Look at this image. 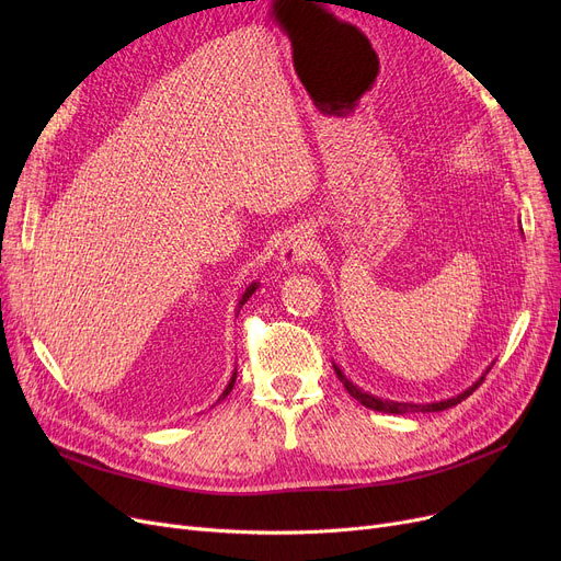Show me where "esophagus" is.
Wrapping results in <instances>:
<instances>
[{
  "label": "esophagus",
  "instance_id": "34e87169",
  "mask_svg": "<svg viewBox=\"0 0 561 561\" xmlns=\"http://www.w3.org/2000/svg\"><path fill=\"white\" fill-rule=\"evenodd\" d=\"M318 254H320V245L313 239V233L298 231V233H293L290 239L282 245L279 265L284 271H290V268H296V265H302V263L316 259Z\"/></svg>",
  "mask_w": 561,
  "mask_h": 561
}]
</instances>
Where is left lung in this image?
Instances as JSON below:
<instances>
[{"instance_id":"left-lung-1","label":"left lung","mask_w":561,"mask_h":561,"mask_svg":"<svg viewBox=\"0 0 561 561\" xmlns=\"http://www.w3.org/2000/svg\"><path fill=\"white\" fill-rule=\"evenodd\" d=\"M523 231V229H520ZM493 366V364H491ZM491 366L482 373V377L476 381L473 387H468L466 391H461V393H457V396H453V398H446V400H438V402H421V404H416V402H398V400H389V398H379V396H373V393H368V391H364V389H359L357 385H352V381L345 377V373L334 364V373H336V377L343 381V387L347 389V393L355 398L357 402H362L364 407H368V409H373V411H381V414H414V411H444V409H450V407H455V404H459L461 400H466L470 393H473L482 381H484V377H486V373L491 370Z\"/></svg>"}]
</instances>
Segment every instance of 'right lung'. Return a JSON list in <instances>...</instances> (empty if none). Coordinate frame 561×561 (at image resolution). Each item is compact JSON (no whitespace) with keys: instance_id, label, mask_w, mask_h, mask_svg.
Listing matches in <instances>:
<instances>
[{"instance_id":"right-lung-1","label":"right lung","mask_w":561,"mask_h":561,"mask_svg":"<svg viewBox=\"0 0 561 561\" xmlns=\"http://www.w3.org/2000/svg\"><path fill=\"white\" fill-rule=\"evenodd\" d=\"M256 288H259V284H256V282H254V284H250V286H248V288H245V293H243V296H241V300H239V309H236V313H239V311H241V307H243V305H245V302H248V300H250V298H252V293H254V290H256ZM233 385H236V370H233V375H231V379H229V385H227V387H225V391H222V396H220V398H218V402H220V400H225V398H227V396H229V393H231V389H233Z\"/></svg>"}]
</instances>
